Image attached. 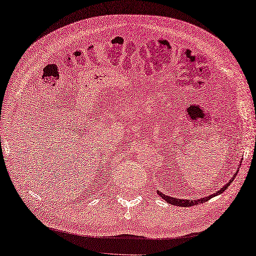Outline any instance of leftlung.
Listing matches in <instances>:
<instances>
[{
    "label": "left lung",
    "mask_w": 256,
    "mask_h": 256,
    "mask_svg": "<svg viewBox=\"0 0 256 256\" xmlns=\"http://www.w3.org/2000/svg\"><path fill=\"white\" fill-rule=\"evenodd\" d=\"M236 174H238V172H236L234 175L232 176V178L229 180V182L222 186V188L220 190H218L216 193H214V194H210L208 196H205V198H198V200H184V198H172V196H165L163 194V193H160V191H158V194L162 198H164L165 201H167V203H170L172 205H177V206H182V208H189V206H194V205H198V204H201V203H204L206 202L208 200H210L212 198L213 196H216L217 194H220V193H222L224 191H225L228 186H230V184H232L234 182V178H236Z\"/></svg>",
    "instance_id": "8db88e82"
}]
</instances>
